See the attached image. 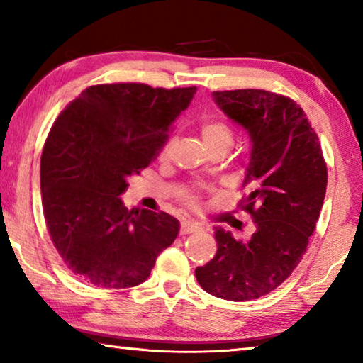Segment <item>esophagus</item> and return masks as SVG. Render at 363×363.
<instances>
[{
  "label": "esophagus",
  "mask_w": 363,
  "mask_h": 363,
  "mask_svg": "<svg viewBox=\"0 0 363 363\" xmlns=\"http://www.w3.org/2000/svg\"><path fill=\"white\" fill-rule=\"evenodd\" d=\"M196 229H199V227H196V224H194V223H190V220H182L181 223V235H187V233H192V232H195Z\"/></svg>",
  "instance_id": "obj_1"
}]
</instances>
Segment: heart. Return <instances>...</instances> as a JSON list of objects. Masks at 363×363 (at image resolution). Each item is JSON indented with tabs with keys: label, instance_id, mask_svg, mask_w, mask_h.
<instances>
[{
	"label": "heart",
	"instance_id": "obj_1",
	"mask_svg": "<svg viewBox=\"0 0 363 363\" xmlns=\"http://www.w3.org/2000/svg\"><path fill=\"white\" fill-rule=\"evenodd\" d=\"M200 136L203 139L206 149H213V147L229 149L233 143L232 128L225 121L218 118H210L201 123Z\"/></svg>",
	"mask_w": 363,
	"mask_h": 363
}]
</instances>
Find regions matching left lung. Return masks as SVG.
<instances>
[{
	"mask_svg": "<svg viewBox=\"0 0 363 363\" xmlns=\"http://www.w3.org/2000/svg\"><path fill=\"white\" fill-rule=\"evenodd\" d=\"M213 99L250 136L242 208L255 227L248 240L214 227L218 251L195 277L213 296L251 301L284 284L303 259L320 216L327 164L314 128L290 97L235 89L214 91Z\"/></svg>",
	"mask_w": 363,
	"mask_h": 363,
	"instance_id": "1",
	"label": "left lung"
}]
</instances>
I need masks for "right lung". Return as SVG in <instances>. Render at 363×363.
Instances as JSON below:
<instances>
[{"instance_id": "add662e5", "label": "right lung", "mask_w": 363, "mask_h": 363, "mask_svg": "<svg viewBox=\"0 0 363 363\" xmlns=\"http://www.w3.org/2000/svg\"><path fill=\"white\" fill-rule=\"evenodd\" d=\"M195 93V86H89L54 121L40 164L43 213L54 247L79 280L136 286L174 242L179 220L128 210L120 195L128 177L155 158Z\"/></svg>"}]
</instances>
